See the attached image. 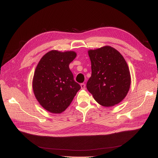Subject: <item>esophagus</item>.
<instances>
[{
    "label": "esophagus",
    "instance_id": "esophagus-1",
    "mask_svg": "<svg viewBox=\"0 0 158 158\" xmlns=\"http://www.w3.org/2000/svg\"><path fill=\"white\" fill-rule=\"evenodd\" d=\"M81 88L82 89H85V88H86V85L84 83H81Z\"/></svg>",
    "mask_w": 158,
    "mask_h": 158
}]
</instances>
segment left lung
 <instances>
[{
  "label": "left lung",
  "instance_id": "8db88e82",
  "mask_svg": "<svg viewBox=\"0 0 158 158\" xmlns=\"http://www.w3.org/2000/svg\"><path fill=\"white\" fill-rule=\"evenodd\" d=\"M92 76L86 88L95 100L104 107H111L125 98L131 86V74L122 55L111 46L88 51Z\"/></svg>",
  "mask_w": 158,
  "mask_h": 158
}]
</instances>
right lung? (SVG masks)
Segmentation results:
<instances>
[{"label": "right lung", "mask_w": 158, "mask_h": 158, "mask_svg": "<svg viewBox=\"0 0 158 158\" xmlns=\"http://www.w3.org/2000/svg\"><path fill=\"white\" fill-rule=\"evenodd\" d=\"M76 56L74 51L52 50L40 60L32 79V89L36 100L45 110L61 113L81 89L69 69Z\"/></svg>", "instance_id": "right-lung-1"}]
</instances>
